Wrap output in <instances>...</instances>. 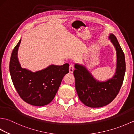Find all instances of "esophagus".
<instances>
[{"label": "esophagus", "mask_w": 134, "mask_h": 134, "mask_svg": "<svg viewBox=\"0 0 134 134\" xmlns=\"http://www.w3.org/2000/svg\"><path fill=\"white\" fill-rule=\"evenodd\" d=\"M74 70V67L72 64H70L69 67V72L70 73H73Z\"/></svg>", "instance_id": "34e87169"}]
</instances>
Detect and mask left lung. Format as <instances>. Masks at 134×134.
Returning <instances> with one entry per match:
<instances>
[{
	"label": "left lung",
	"instance_id": "1",
	"mask_svg": "<svg viewBox=\"0 0 134 134\" xmlns=\"http://www.w3.org/2000/svg\"><path fill=\"white\" fill-rule=\"evenodd\" d=\"M109 38L115 48L117 56L116 72L112 78L98 81L84 65H74L76 93L79 99L87 107L99 108L109 104L117 96L123 84L126 72L124 54L115 35L110 34Z\"/></svg>",
	"mask_w": 134,
	"mask_h": 134
}]
</instances>
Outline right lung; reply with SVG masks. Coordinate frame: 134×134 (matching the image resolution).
I'll list each match as a JSON object with an SVG mask.
<instances>
[{"mask_svg":"<svg viewBox=\"0 0 134 134\" xmlns=\"http://www.w3.org/2000/svg\"><path fill=\"white\" fill-rule=\"evenodd\" d=\"M21 39L11 53L10 73L14 86L19 96L27 103L41 107L53 100L63 78L69 72V64L50 65L40 71L32 72L21 66L18 50Z\"/></svg>","mask_w":134,"mask_h":134,"instance_id":"add662e5","label":"right lung"}]
</instances>
